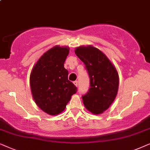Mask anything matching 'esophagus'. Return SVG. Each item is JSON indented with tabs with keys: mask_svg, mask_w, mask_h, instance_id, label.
I'll use <instances>...</instances> for the list:
<instances>
[{
	"mask_svg": "<svg viewBox=\"0 0 150 150\" xmlns=\"http://www.w3.org/2000/svg\"><path fill=\"white\" fill-rule=\"evenodd\" d=\"M73 83H74V85L75 86L77 87V86H78V81H73Z\"/></svg>",
	"mask_w": 150,
	"mask_h": 150,
	"instance_id": "obj_1",
	"label": "esophagus"
}]
</instances>
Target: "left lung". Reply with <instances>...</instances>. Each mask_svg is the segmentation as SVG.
Instances as JSON below:
<instances>
[{"mask_svg": "<svg viewBox=\"0 0 150 150\" xmlns=\"http://www.w3.org/2000/svg\"><path fill=\"white\" fill-rule=\"evenodd\" d=\"M77 56L84 63L90 77V88L82 96L86 108L99 115L115 100L119 88L117 69L104 53L93 46L77 47Z\"/></svg>", "mask_w": 150, "mask_h": 150, "instance_id": "8db88e82", "label": "left lung"}]
</instances>
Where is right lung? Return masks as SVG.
<instances>
[{
	"label": "right lung",
	"instance_id": "1",
	"mask_svg": "<svg viewBox=\"0 0 150 150\" xmlns=\"http://www.w3.org/2000/svg\"><path fill=\"white\" fill-rule=\"evenodd\" d=\"M69 53V47L55 46L42 55L30 75L33 98L38 106L50 115L64 110L71 96L77 92L64 67Z\"/></svg>",
	"mask_w": 150,
	"mask_h": 150
}]
</instances>
